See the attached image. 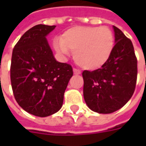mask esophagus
Returning a JSON list of instances; mask_svg holds the SVG:
<instances>
[{"label": "esophagus", "mask_w": 146, "mask_h": 146, "mask_svg": "<svg viewBox=\"0 0 146 146\" xmlns=\"http://www.w3.org/2000/svg\"><path fill=\"white\" fill-rule=\"evenodd\" d=\"M73 73L75 74V75H80V73H81V72L79 70H77V69H73Z\"/></svg>", "instance_id": "34e87169"}]
</instances>
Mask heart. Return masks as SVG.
<instances>
[{"label": "heart", "instance_id": "obj_1", "mask_svg": "<svg viewBox=\"0 0 146 146\" xmlns=\"http://www.w3.org/2000/svg\"><path fill=\"white\" fill-rule=\"evenodd\" d=\"M114 35L106 27H74L65 31L53 46L61 55L73 51L76 63L86 70H98L110 59L114 48Z\"/></svg>", "mask_w": 146, "mask_h": 146}]
</instances>
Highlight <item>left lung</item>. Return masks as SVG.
I'll return each mask as SVG.
<instances>
[{
    "instance_id": "obj_1",
    "label": "left lung",
    "mask_w": 146,
    "mask_h": 146,
    "mask_svg": "<svg viewBox=\"0 0 146 146\" xmlns=\"http://www.w3.org/2000/svg\"><path fill=\"white\" fill-rule=\"evenodd\" d=\"M113 28L116 44L109 61L100 69L82 73L86 104L92 111L103 114L119 110L130 100L138 73L131 40L117 27Z\"/></svg>"
}]
</instances>
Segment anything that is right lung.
Wrapping results in <instances>:
<instances>
[{
	"label": "right lung",
	"instance_id": "add662e5",
	"mask_svg": "<svg viewBox=\"0 0 146 146\" xmlns=\"http://www.w3.org/2000/svg\"><path fill=\"white\" fill-rule=\"evenodd\" d=\"M55 26L39 24L27 30L15 46L11 83L15 98L25 111L40 117L62 106L73 68L56 61L46 36Z\"/></svg>",
	"mask_w": 146,
	"mask_h": 146
}]
</instances>
